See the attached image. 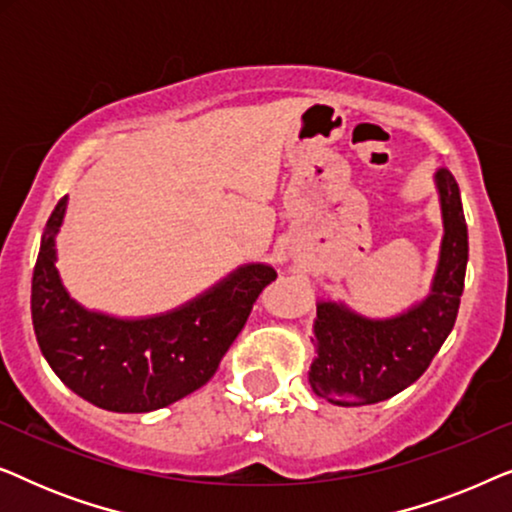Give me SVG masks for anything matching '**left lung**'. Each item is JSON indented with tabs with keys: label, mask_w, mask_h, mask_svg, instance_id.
Here are the masks:
<instances>
[{
	"label": "left lung",
	"mask_w": 512,
	"mask_h": 512,
	"mask_svg": "<svg viewBox=\"0 0 512 512\" xmlns=\"http://www.w3.org/2000/svg\"><path fill=\"white\" fill-rule=\"evenodd\" d=\"M443 240L431 289L408 310L366 317L342 300H317L312 324L314 356L307 382L328 403L387 401L419 380L457 321L468 263V228L457 179L447 167L433 174Z\"/></svg>",
	"instance_id": "1"
}]
</instances>
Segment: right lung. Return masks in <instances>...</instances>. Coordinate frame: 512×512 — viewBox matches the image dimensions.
<instances>
[{
    "label": "right lung",
    "instance_id": "right-lung-1",
    "mask_svg": "<svg viewBox=\"0 0 512 512\" xmlns=\"http://www.w3.org/2000/svg\"><path fill=\"white\" fill-rule=\"evenodd\" d=\"M67 200L46 223L32 277V324L48 366L76 396L111 412H151L193 394L216 373L275 268L237 265L184 305L149 317L88 310L55 265Z\"/></svg>",
    "mask_w": 512,
    "mask_h": 512
}]
</instances>
